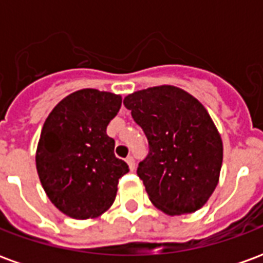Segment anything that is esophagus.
Returning a JSON list of instances; mask_svg holds the SVG:
<instances>
[{
    "label": "esophagus",
    "mask_w": 263,
    "mask_h": 263,
    "mask_svg": "<svg viewBox=\"0 0 263 263\" xmlns=\"http://www.w3.org/2000/svg\"><path fill=\"white\" fill-rule=\"evenodd\" d=\"M126 163H128L131 171H135V159H134L132 156H128V158H126Z\"/></svg>",
    "instance_id": "esophagus-1"
}]
</instances>
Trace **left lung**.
<instances>
[{
  "label": "left lung",
  "instance_id": "left-lung-1",
  "mask_svg": "<svg viewBox=\"0 0 263 263\" xmlns=\"http://www.w3.org/2000/svg\"><path fill=\"white\" fill-rule=\"evenodd\" d=\"M148 138L138 176L149 200L169 215L194 213L218 184L222 141L204 105L175 86L149 87L124 98Z\"/></svg>",
  "mask_w": 263,
  "mask_h": 263
}]
</instances>
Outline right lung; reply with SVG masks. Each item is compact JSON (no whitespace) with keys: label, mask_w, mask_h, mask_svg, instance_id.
Returning a JSON list of instances; mask_svg holds the SVG:
<instances>
[{"label":"right lung","mask_w":263,"mask_h":263,"mask_svg":"<svg viewBox=\"0 0 263 263\" xmlns=\"http://www.w3.org/2000/svg\"><path fill=\"white\" fill-rule=\"evenodd\" d=\"M122 98L83 88L49 114L36 149V171L49 200L76 220L96 218L112 205L118 180L129 172L107 135Z\"/></svg>","instance_id":"add662e5"}]
</instances>
